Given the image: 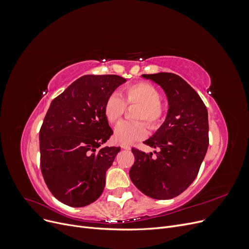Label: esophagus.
<instances>
[{"mask_svg": "<svg viewBox=\"0 0 249 249\" xmlns=\"http://www.w3.org/2000/svg\"><path fill=\"white\" fill-rule=\"evenodd\" d=\"M120 146H122V148L124 149H131V146L129 144H122Z\"/></svg>", "mask_w": 249, "mask_h": 249, "instance_id": "esophagus-1", "label": "esophagus"}]
</instances>
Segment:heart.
Returning a JSON list of instances; mask_svg holds the SVG:
<instances>
[{"instance_id":"obj_1","label":"heart","mask_w":249,"mask_h":249,"mask_svg":"<svg viewBox=\"0 0 249 249\" xmlns=\"http://www.w3.org/2000/svg\"><path fill=\"white\" fill-rule=\"evenodd\" d=\"M161 93L153 84L139 82L126 86L123 90L122 97L117 93L110 94L104 105V113L110 124H115L124 115L125 106H138L134 112V119L138 122L119 123L114 129V140L123 144L133 143L144 138L147 134V126L155 130L160 125L165 107L161 103ZM142 122H140V120Z\"/></svg>"}]
</instances>
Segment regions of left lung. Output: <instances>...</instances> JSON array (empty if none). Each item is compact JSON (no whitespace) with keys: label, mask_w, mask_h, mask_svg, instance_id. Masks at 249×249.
<instances>
[{"label":"left lung","mask_w":249,"mask_h":249,"mask_svg":"<svg viewBox=\"0 0 249 249\" xmlns=\"http://www.w3.org/2000/svg\"><path fill=\"white\" fill-rule=\"evenodd\" d=\"M165 91L168 112L163 124L144 144L159 148L145 154L132 148L130 169L133 184L147 196L170 199L189 187L197 177L209 145L208 110L197 92L171 72L142 74Z\"/></svg>","instance_id":"1"}]
</instances>
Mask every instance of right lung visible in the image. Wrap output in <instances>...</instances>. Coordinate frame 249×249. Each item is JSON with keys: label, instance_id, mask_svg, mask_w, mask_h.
<instances>
[{"label": "right lung", "instance_id": "1", "mask_svg": "<svg viewBox=\"0 0 249 249\" xmlns=\"http://www.w3.org/2000/svg\"><path fill=\"white\" fill-rule=\"evenodd\" d=\"M125 81L116 74L83 76L51 103L39 131L40 167L52 194L67 206H88L104 191L120 150L100 147L113 134L104 105Z\"/></svg>", "mask_w": 249, "mask_h": 249}]
</instances>
